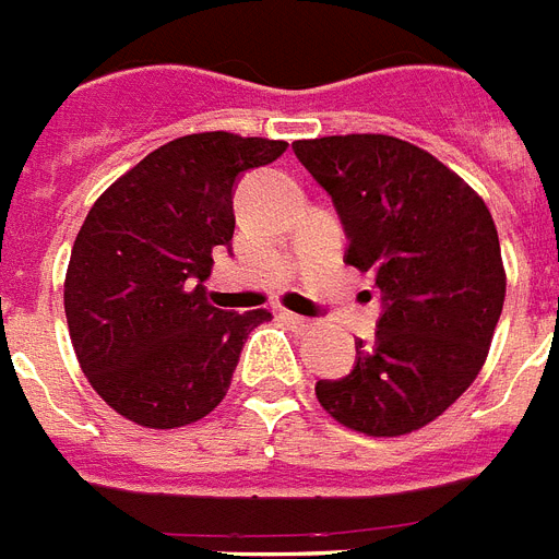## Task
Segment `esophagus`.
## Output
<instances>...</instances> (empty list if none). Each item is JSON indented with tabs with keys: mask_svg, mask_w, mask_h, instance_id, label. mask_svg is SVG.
Returning a JSON list of instances; mask_svg holds the SVG:
<instances>
[{
	"mask_svg": "<svg viewBox=\"0 0 559 559\" xmlns=\"http://www.w3.org/2000/svg\"><path fill=\"white\" fill-rule=\"evenodd\" d=\"M280 317H283L285 323L297 325V329H308V325H311V320H306V317H300V314H294V311H285V308H280Z\"/></svg>",
	"mask_w": 559,
	"mask_h": 559,
	"instance_id": "obj_1",
	"label": "esophagus"
}]
</instances>
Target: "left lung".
<instances>
[{
    "mask_svg": "<svg viewBox=\"0 0 559 559\" xmlns=\"http://www.w3.org/2000/svg\"><path fill=\"white\" fill-rule=\"evenodd\" d=\"M294 155L332 195L349 248L372 271L381 317L355 366L317 381L343 427L404 436L439 418L479 374L506 302L497 225L462 178L392 135L294 141Z\"/></svg>",
    "mask_w": 559,
    "mask_h": 559,
    "instance_id": "8db88e82",
    "label": "left lung"
}]
</instances>
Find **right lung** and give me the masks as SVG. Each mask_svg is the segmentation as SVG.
Instances as JSON below:
<instances>
[{"label": "right lung", "instance_id": "right-lung-1", "mask_svg": "<svg viewBox=\"0 0 559 559\" xmlns=\"http://www.w3.org/2000/svg\"><path fill=\"white\" fill-rule=\"evenodd\" d=\"M285 141L199 132L158 146L88 210L66 274L78 360L106 404L153 430L185 427L225 399L248 334L271 311L207 302L213 251L234 239L242 173Z\"/></svg>", "mask_w": 559, "mask_h": 559}]
</instances>
